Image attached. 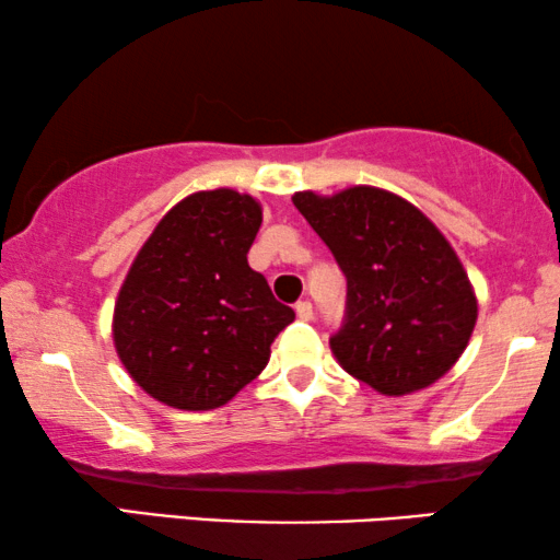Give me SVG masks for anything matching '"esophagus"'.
Segmentation results:
<instances>
[{
	"instance_id": "1",
	"label": "esophagus",
	"mask_w": 560,
	"mask_h": 560,
	"mask_svg": "<svg viewBox=\"0 0 560 560\" xmlns=\"http://www.w3.org/2000/svg\"><path fill=\"white\" fill-rule=\"evenodd\" d=\"M295 313H298V318L311 320V318H313V305H311V301H301V303H295Z\"/></svg>"
}]
</instances>
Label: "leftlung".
Masks as SVG:
<instances>
[{
  "instance_id": "left-lung-1",
  "label": "left lung",
  "mask_w": 560,
  "mask_h": 560,
  "mask_svg": "<svg viewBox=\"0 0 560 560\" xmlns=\"http://www.w3.org/2000/svg\"><path fill=\"white\" fill-rule=\"evenodd\" d=\"M295 209L347 278V320L331 336L343 370L400 397L441 380L477 326V295L439 226L385 188L298 190Z\"/></svg>"
}]
</instances>
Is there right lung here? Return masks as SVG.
<instances>
[{
	"label": "right lung",
	"mask_w": 560,
	"mask_h": 560,
	"mask_svg": "<svg viewBox=\"0 0 560 560\" xmlns=\"http://www.w3.org/2000/svg\"><path fill=\"white\" fill-rule=\"evenodd\" d=\"M259 224L257 198L198 190L137 252L112 334L129 377L158 402L221 408L265 370L275 336L293 324V308L247 262Z\"/></svg>",
	"instance_id": "obj_1"
}]
</instances>
